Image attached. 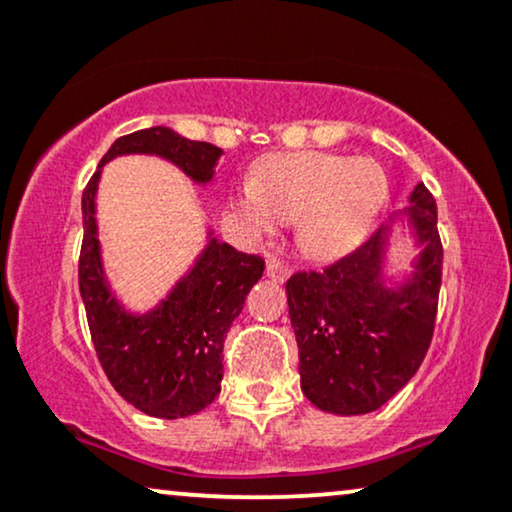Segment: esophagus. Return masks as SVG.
Instances as JSON below:
<instances>
[{
    "label": "esophagus",
    "instance_id": "obj_1",
    "mask_svg": "<svg viewBox=\"0 0 512 512\" xmlns=\"http://www.w3.org/2000/svg\"><path fill=\"white\" fill-rule=\"evenodd\" d=\"M265 275L275 282H284L291 275V268L282 261H277V258H270L268 265H265Z\"/></svg>",
    "mask_w": 512,
    "mask_h": 512
}]
</instances>
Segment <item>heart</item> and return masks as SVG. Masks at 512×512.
<instances>
[{
	"label": "heart",
	"mask_w": 512,
	"mask_h": 512,
	"mask_svg": "<svg viewBox=\"0 0 512 512\" xmlns=\"http://www.w3.org/2000/svg\"><path fill=\"white\" fill-rule=\"evenodd\" d=\"M386 188V174L371 159L294 152L265 159L254 181L235 190L232 207L254 235H272L282 221H296L305 256L336 258L362 240Z\"/></svg>",
	"instance_id": "obj_1"
}]
</instances>
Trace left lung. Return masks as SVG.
I'll return each mask as SVG.
<instances>
[{"mask_svg": "<svg viewBox=\"0 0 512 512\" xmlns=\"http://www.w3.org/2000/svg\"><path fill=\"white\" fill-rule=\"evenodd\" d=\"M409 202L421 254L397 289L383 280L388 225L324 270L294 272L287 282L301 390L329 414L383 407L407 386L433 341L444 258L437 204L423 183Z\"/></svg>", "mask_w": 512, "mask_h": 512, "instance_id": "left-lung-1", "label": "left lung"}]
</instances>
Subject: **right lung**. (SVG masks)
Listing matches in <instances>:
<instances>
[{
	"mask_svg": "<svg viewBox=\"0 0 512 512\" xmlns=\"http://www.w3.org/2000/svg\"><path fill=\"white\" fill-rule=\"evenodd\" d=\"M119 155L164 157L195 183H209L223 150L178 136L167 126L134 131L110 145L82 195L79 294L105 376L143 414L183 418L209 407L221 393L223 341L249 289L261 280L265 261L209 240L195 268L157 308L145 315L126 313L105 282L94 216L103 164Z\"/></svg>",
	"mask_w": 512,
	"mask_h": 512,
	"instance_id": "right-lung-1",
	"label": "right lung"
}]
</instances>
